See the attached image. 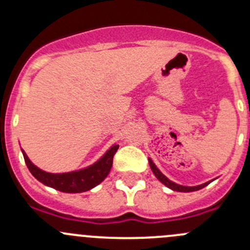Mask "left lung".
Masks as SVG:
<instances>
[{
	"label": "left lung",
	"instance_id": "obj_1",
	"mask_svg": "<svg viewBox=\"0 0 250 250\" xmlns=\"http://www.w3.org/2000/svg\"><path fill=\"white\" fill-rule=\"evenodd\" d=\"M148 163H150L151 170H152L153 174H155L156 178H157L158 180L163 184V185H166L167 188H169L170 190H173V191H178V192H192V191L201 190V188H203L204 186H207L208 184H210V181H208V183H204V184H202V185H197V186L179 185V184L173 183L172 180H169V179H168L166 175H163L162 172H161V170L156 167V165L152 162V160H151V158H148Z\"/></svg>",
	"mask_w": 250,
	"mask_h": 250
}]
</instances>
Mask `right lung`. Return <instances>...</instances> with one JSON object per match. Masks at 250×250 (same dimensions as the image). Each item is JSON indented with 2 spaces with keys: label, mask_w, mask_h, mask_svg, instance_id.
I'll return each mask as SVG.
<instances>
[{
  "label": "right lung",
  "mask_w": 250,
  "mask_h": 250,
  "mask_svg": "<svg viewBox=\"0 0 250 250\" xmlns=\"http://www.w3.org/2000/svg\"><path fill=\"white\" fill-rule=\"evenodd\" d=\"M118 150V145H112L109 150L105 152L100 160L93 163L92 166L83 169L75 170V172L69 173H48L44 170L40 169L39 167L34 165L31 161L29 160L26 153L22 151V156H24L25 163H26L27 168H29L30 173L35 176L39 181H41L44 185L49 186V188H55L58 191L67 193H78L84 192V191L90 190V188H95L99 185L107 175H109L111 167H112V160L115 156L116 151Z\"/></svg>",
  "instance_id": "obj_1"
}]
</instances>
